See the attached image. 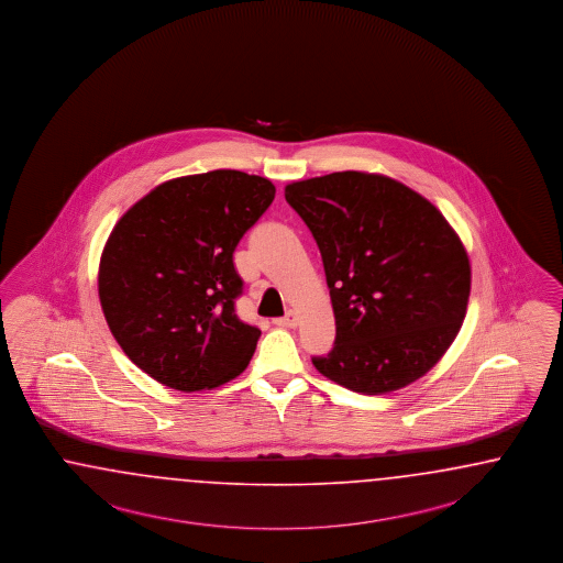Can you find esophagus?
Returning <instances> with one entry per match:
<instances>
[{
	"label": "esophagus",
	"mask_w": 563,
	"mask_h": 563,
	"mask_svg": "<svg viewBox=\"0 0 563 563\" xmlns=\"http://www.w3.org/2000/svg\"><path fill=\"white\" fill-rule=\"evenodd\" d=\"M274 325H278V328H295L297 325V313L289 311L285 318H276Z\"/></svg>",
	"instance_id": "34e87169"
}]
</instances>
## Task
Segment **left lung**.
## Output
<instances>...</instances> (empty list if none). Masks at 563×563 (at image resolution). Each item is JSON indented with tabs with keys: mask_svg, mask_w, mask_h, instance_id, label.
I'll use <instances>...</instances> for the list:
<instances>
[{
	"mask_svg": "<svg viewBox=\"0 0 563 563\" xmlns=\"http://www.w3.org/2000/svg\"><path fill=\"white\" fill-rule=\"evenodd\" d=\"M285 198L320 247L336 320L316 369L361 394L423 377L456 339L471 295L450 222L405 184L361 170L295 181Z\"/></svg>",
	"mask_w": 563,
	"mask_h": 563,
	"instance_id": "8db88e82",
	"label": "left lung"
}]
</instances>
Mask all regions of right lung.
Returning <instances> with one entry per match:
<instances>
[{
  "label": "right lung",
  "instance_id": "obj_1",
  "mask_svg": "<svg viewBox=\"0 0 563 563\" xmlns=\"http://www.w3.org/2000/svg\"><path fill=\"white\" fill-rule=\"evenodd\" d=\"M274 194L266 177L208 170L156 186L113 227L99 264L102 313L163 386L210 390L250 365L260 330L235 313L233 252Z\"/></svg>",
  "mask_w": 563,
  "mask_h": 563
}]
</instances>
